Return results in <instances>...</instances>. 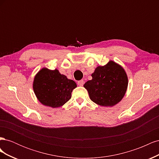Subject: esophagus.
I'll list each match as a JSON object with an SVG mask.
<instances>
[{
  "label": "esophagus",
  "mask_w": 159,
  "mask_h": 159,
  "mask_svg": "<svg viewBox=\"0 0 159 159\" xmlns=\"http://www.w3.org/2000/svg\"><path fill=\"white\" fill-rule=\"evenodd\" d=\"M84 84V80H80L78 81V85L79 86H83Z\"/></svg>",
  "instance_id": "34e87169"
}]
</instances>
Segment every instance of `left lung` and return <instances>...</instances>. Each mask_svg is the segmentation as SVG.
Here are the masks:
<instances>
[{
    "mask_svg": "<svg viewBox=\"0 0 159 159\" xmlns=\"http://www.w3.org/2000/svg\"><path fill=\"white\" fill-rule=\"evenodd\" d=\"M91 76L92 80L84 86L94 103L111 107L118 103L125 94L128 85L127 74L122 67L114 61L98 66Z\"/></svg>",
    "mask_w": 159,
    "mask_h": 159,
    "instance_id": "obj_1",
    "label": "left lung"
}]
</instances>
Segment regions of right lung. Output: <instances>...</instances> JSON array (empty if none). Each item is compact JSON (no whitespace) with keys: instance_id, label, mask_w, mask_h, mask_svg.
I'll return each mask as SVG.
<instances>
[{"instance_id":"obj_1","label":"right lung","mask_w":159,"mask_h":159,"mask_svg":"<svg viewBox=\"0 0 159 159\" xmlns=\"http://www.w3.org/2000/svg\"><path fill=\"white\" fill-rule=\"evenodd\" d=\"M77 85L57 70L42 69L35 76L33 89L38 99L43 105L59 107L71 99V92Z\"/></svg>"}]
</instances>
